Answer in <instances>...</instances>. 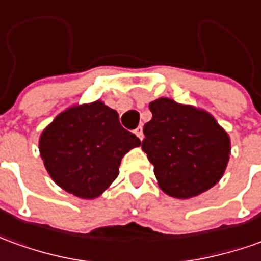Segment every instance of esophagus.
<instances>
[{
  "label": "esophagus",
  "instance_id": "34e87169",
  "mask_svg": "<svg viewBox=\"0 0 261 261\" xmlns=\"http://www.w3.org/2000/svg\"><path fill=\"white\" fill-rule=\"evenodd\" d=\"M134 133H136V136L138 137V138H140V140H141V141H143V138H144L143 128H141V127H138V128H137V130L134 131Z\"/></svg>",
  "mask_w": 261,
  "mask_h": 261
}]
</instances>
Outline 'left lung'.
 I'll list each match as a JSON object with an SVG mask.
<instances>
[{
	"label": "left lung",
	"instance_id": "1",
	"mask_svg": "<svg viewBox=\"0 0 261 261\" xmlns=\"http://www.w3.org/2000/svg\"><path fill=\"white\" fill-rule=\"evenodd\" d=\"M152 118L144 125L143 151L154 165L158 187L172 198L206 192L223 176L230 137L211 113L168 97L149 103Z\"/></svg>",
	"mask_w": 261,
	"mask_h": 261
}]
</instances>
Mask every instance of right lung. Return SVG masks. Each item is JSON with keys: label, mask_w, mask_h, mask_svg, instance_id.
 I'll use <instances>...</instances> for the list:
<instances>
[{"label": "right lung", "mask_w": 261, "mask_h": 261, "mask_svg": "<svg viewBox=\"0 0 261 261\" xmlns=\"http://www.w3.org/2000/svg\"><path fill=\"white\" fill-rule=\"evenodd\" d=\"M141 141L101 100L59 113L39 137V154L49 176L63 191L94 199L118 176L123 156Z\"/></svg>", "instance_id": "right-lung-1"}]
</instances>
